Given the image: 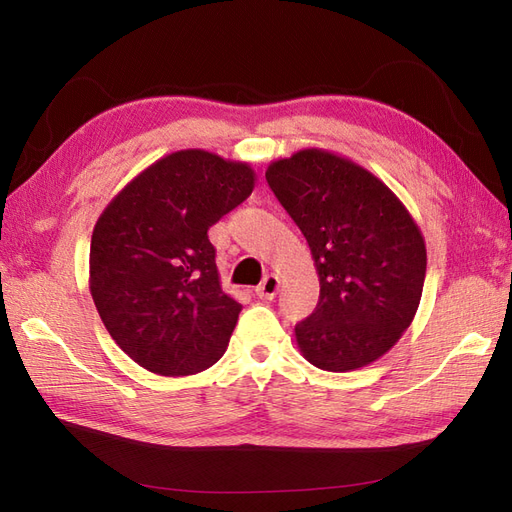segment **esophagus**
<instances>
[{
    "instance_id": "esophagus-1",
    "label": "esophagus",
    "mask_w": 512,
    "mask_h": 512,
    "mask_svg": "<svg viewBox=\"0 0 512 512\" xmlns=\"http://www.w3.org/2000/svg\"><path fill=\"white\" fill-rule=\"evenodd\" d=\"M277 290H280V277L277 275H267L265 280H262L258 286H256V297L260 299H273Z\"/></svg>"
}]
</instances>
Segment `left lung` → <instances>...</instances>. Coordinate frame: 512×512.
<instances>
[{"mask_svg": "<svg viewBox=\"0 0 512 512\" xmlns=\"http://www.w3.org/2000/svg\"><path fill=\"white\" fill-rule=\"evenodd\" d=\"M267 183L307 239L320 280L314 314L294 327L305 359L352 371L389 352L421 303L427 250L404 203L367 168L301 149Z\"/></svg>", "mask_w": 512, "mask_h": 512, "instance_id": "left-lung-1", "label": "left lung"}]
</instances>
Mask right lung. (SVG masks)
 I'll use <instances>...</instances> for the list:
<instances>
[{
  "label": "right lung",
  "mask_w": 512,
  "mask_h": 512,
  "mask_svg": "<svg viewBox=\"0 0 512 512\" xmlns=\"http://www.w3.org/2000/svg\"><path fill=\"white\" fill-rule=\"evenodd\" d=\"M250 164L175 151L106 205L91 235L89 292L115 344L160 376L222 359L241 303L222 290L207 230L254 190Z\"/></svg>",
  "instance_id": "obj_1"
}]
</instances>
